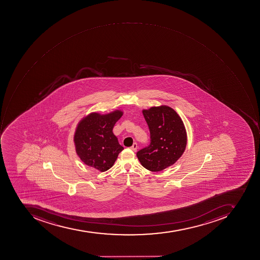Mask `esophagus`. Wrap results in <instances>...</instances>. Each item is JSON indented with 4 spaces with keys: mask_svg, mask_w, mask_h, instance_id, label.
Returning a JSON list of instances; mask_svg holds the SVG:
<instances>
[{
    "mask_svg": "<svg viewBox=\"0 0 260 260\" xmlns=\"http://www.w3.org/2000/svg\"><path fill=\"white\" fill-rule=\"evenodd\" d=\"M131 149H132L133 151H135V152H136L137 149H138V144L134 143V145H133L131 147Z\"/></svg>",
    "mask_w": 260,
    "mask_h": 260,
    "instance_id": "obj_1",
    "label": "esophagus"
}]
</instances>
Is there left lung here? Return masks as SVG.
Returning <instances> with one entry per match:
<instances>
[{
	"label": "left lung",
	"mask_w": 260,
	"mask_h": 260,
	"mask_svg": "<svg viewBox=\"0 0 260 260\" xmlns=\"http://www.w3.org/2000/svg\"><path fill=\"white\" fill-rule=\"evenodd\" d=\"M150 132L149 146L137 152L142 166L151 172H160L172 166L186 149L187 136L184 124L169 106L142 110Z\"/></svg>",
	"instance_id": "left-lung-1"
}]
</instances>
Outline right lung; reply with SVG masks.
<instances>
[{
	"instance_id": "1",
	"label": "right lung",
	"mask_w": 260,
	"mask_h": 260,
	"mask_svg": "<svg viewBox=\"0 0 260 260\" xmlns=\"http://www.w3.org/2000/svg\"><path fill=\"white\" fill-rule=\"evenodd\" d=\"M122 115L121 110L105 115L92 112L80 121L74 142L81 161L102 172L113 166L119 152L123 150L112 131Z\"/></svg>"
}]
</instances>
